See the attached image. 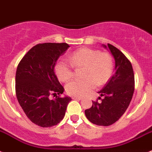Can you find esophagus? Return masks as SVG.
<instances>
[{
  "label": "esophagus",
  "instance_id": "esophagus-1",
  "mask_svg": "<svg viewBox=\"0 0 152 152\" xmlns=\"http://www.w3.org/2000/svg\"><path fill=\"white\" fill-rule=\"evenodd\" d=\"M72 98L73 99H76V100H81L82 98L79 96H72Z\"/></svg>",
  "mask_w": 152,
  "mask_h": 152
}]
</instances>
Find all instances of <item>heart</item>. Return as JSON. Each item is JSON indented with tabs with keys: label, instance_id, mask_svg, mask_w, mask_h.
Segmentation results:
<instances>
[{
	"label": "heart",
	"instance_id": "b5f03b06",
	"mask_svg": "<svg viewBox=\"0 0 152 152\" xmlns=\"http://www.w3.org/2000/svg\"><path fill=\"white\" fill-rule=\"evenodd\" d=\"M70 62L74 67L84 68L82 74L83 80H73L66 86V92L73 96L86 95L95 88V84H105L113 71V62L110 54L88 48L75 51L71 55ZM55 73L61 81L67 82L73 77V66L61 59L55 65Z\"/></svg>",
	"mask_w": 152,
	"mask_h": 152
}]
</instances>
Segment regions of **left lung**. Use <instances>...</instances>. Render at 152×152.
I'll return each instance as SVG.
<instances>
[{
	"instance_id": "1",
	"label": "left lung",
	"mask_w": 152,
	"mask_h": 152,
	"mask_svg": "<svg viewBox=\"0 0 152 152\" xmlns=\"http://www.w3.org/2000/svg\"><path fill=\"white\" fill-rule=\"evenodd\" d=\"M115 61V73L98 93L102 102H92V106L85 110L90 122L95 125L107 126L117 122L129 107L134 92V73L132 64L119 49L107 44Z\"/></svg>"
}]
</instances>
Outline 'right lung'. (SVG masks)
I'll return each mask as SVG.
<instances>
[{"instance_id": "obj_1", "label": "right lung", "mask_w": 152, "mask_h": 152, "mask_svg": "<svg viewBox=\"0 0 152 152\" xmlns=\"http://www.w3.org/2000/svg\"><path fill=\"white\" fill-rule=\"evenodd\" d=\"M66 43L39 44L30 49L18 64L16 94L19 104L32 123L42 127L59 124L65 116L71 98L61 95L64 88L54 73L60 56L69 48Z\"/></svg>"}]
</instances>
